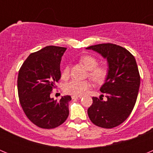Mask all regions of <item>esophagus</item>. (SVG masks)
Instances as JSON below:
<instances>
[{
	"instance_id": "obj_1",
	"label": "esophagus",
	"mask_w": 153,
	"mask_h": 153,
	"mask_svg": "<svg viewBox=\"0 0 153 153\" xmlns=\"http://www.w3.org/2000/svg\"><path fill=\"white\" fill-rule=\"evenodd\" d=\"M82 96H72L73 100H76V99H80Z\"/></svg>"
}]
</instances>
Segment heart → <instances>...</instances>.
Instances as JSON below:
<instances>
[{"label":"heart","instance_id":"1","mask_svg":"<svg viewBox=\"0 0 153 153\" xmlns=\"http://www.w3.org/2000/svg\"><path fill=\"white\" fill-rule=\"evenodd\" d=\"M87 70H89V77L97 83H102L106 79L108 74V69L106 66H98V60L95 56L91 55H85L79 59ZM70 75V67L65 66L62 70L61 76L63 79L67 78ZM91 87L90 81L71 80L67 83L64 86L65 93L69 95L82 96L85 92Z\"/></svg>","mask_w":153,"mask_h":153}]
</instances>
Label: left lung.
I'll list each match as a JSON object with an SVG mask.
<instances>
[{"mask_svg": "<svg viewBox=\"0 0 153 153\" xmlns=\"http://www.w3.org/2000/svg\"><path fill=\"white\" fill-rule=\"evenodd\" d=\"M86 49L102 55L109 66L106 81L100 88L107 100L93 97L87 113L93 124L111 129L129 117L136 104L140 85L136 59L126 48L109 43L90 46Z\"/></svg>", "mask_w": 153, "mask_h": 153, "instance_id": "8db88e82", "label": "left lung"}]
</instances>
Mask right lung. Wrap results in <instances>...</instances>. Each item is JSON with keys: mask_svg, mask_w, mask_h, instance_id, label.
Instances as JSON below:
<instances>
[{"mask_svg": "<svg viewBox=\"0 0 153 153\" xmlns=\"http://www.w3.org/2000/svg\"><path fill=\"white\" fill-rule=\"evenodd\" d=\"M66 50L47 46L30 54L19 70V101L27 117L40 128H56L69 116L71 97H62L60 101L51 97L61 76L60 61Z\"/></svg>", "mask_w": 153, "mask_h": 153, "instance_id": "obj_1", "label": "right lung"}]
</instances>
